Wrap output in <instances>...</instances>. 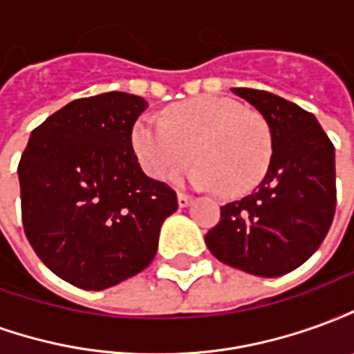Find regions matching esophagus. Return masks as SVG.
<instances>
[{"label": "esophagus", "instance_id": "obj_1", "mask_svg": "<svg viewBox=\"0 0 354 354\" xmlns=\"http://www.w3.org/2000/svg\"><path fill=\"white\" fill-rule=\"evenodd\" d=\"M192 197L189 195H185V193H178V205H180V208H185L192 205Z\"/></svg>", "mask_w": 354, "mask_h": 354}]
</instances>
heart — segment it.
Wrapping results in <instances>:
<instances>
[{
	"label": "heart",
	"instance_id": "b5f03b06",
	"mask_svg": "<svg viewBox=\"0 0 354 354\" xmlns=\"http://www.w3.org/2000/svg\"><path fill=\"white\" fill-rule=\"evenodd\" d=\"M140 167L153 180L167 178L193 157L187 182L203 189L243 195L266 176L273 136L260 113L230 98L199 96L180 102L162 119L140 117L131 136Z\"/></svg>",
	"mask_w": 354,
	"mask_h": 354
}]
</instances>
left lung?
Masks as SVG:
<instances>
[{
  "mask_svg": "<svg viewBox=\"0 0 354 354\" xmlns=\"http://www.w3.org/2000/svg\"><path fill=\"white\" fill-rule=\"evenodd\" d=\"M271 129L273 155L250 195L220 208L205 235L225 266L256 277H281L317 252L335 212V149L317 117L267 91L231 88Z\"/></svg>",
  "mask_w": 354,
  "mask_h": 354,
  "instance_id": "8db88e82",
  "label": "left lung"
}]
</instances>
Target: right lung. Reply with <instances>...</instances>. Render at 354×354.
<instances>
[{
  "label": "right lung",
  "mask_w": 354,
  "mask_h": 354,
  "mask_svg": "<svg viewBox=\"0 0 354 354\" xmlns=\"http://www.w3.org/2000/svg\"><path fill=\"white\" fill-rule=\"evenodd\" d=\"M142 96L80 98L32 131L19 162L22 223L39 260L62 281L104 290L144 271L176 193L140 169L132 127Z\"/></svg>",
  "instance_id": "1"
}]
</instances>
